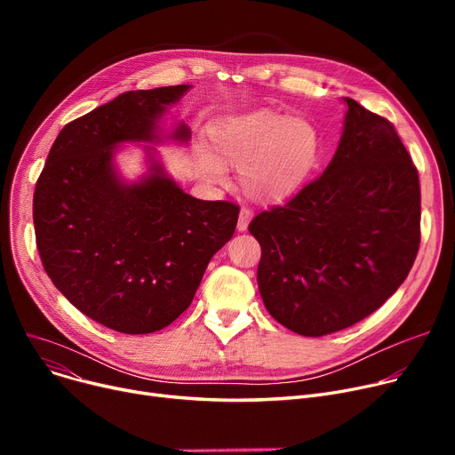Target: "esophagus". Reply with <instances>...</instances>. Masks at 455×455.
<instances>
[{"label":"esophagus","instance_id":"obj_1","mask_svg":"<svg viewBox=\"0 0 455 455\" xmlns=\"http://www.w3.org/2000/svg\"><path fill=\"white\" fill-rule=\"evenodd\" d=\"M252 220V210L249 206H243L242 212H240V218H237V230H247L249 223Z\"/></svg>","mask_w":455,"mask_h":455}]
</instances>
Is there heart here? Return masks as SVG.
<instances>
[{"label": "heart", "instance_id": "1", "mask_svg": "<svg viewBox=\"0 0 455 455\" xmlns=\"http://www.w3.org/2000/svg\"><path fill=\"white\" fill-rule=\"evenodd\" d=\"M197 146L196 170L208 184L227 179V164L242 167V186L264 203L295 196L319 165L321 138L314 124L269 108L223 116Z\"/></svg>", "mask_w": 455, "mask_h": 455}]
</instances>
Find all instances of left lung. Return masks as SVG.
<instances>
[{"instance_id":"8db88e82","label":"left lung","mask_w":455,"mask_h":455,"mask_svg":"<svg viewBox=\"0 0 455 455\" xmlns=\"http://www.w3.org/2000/svg\"><path fill=\"white\" fill-rule=\"evenodd\" d=\"M345 101V129L324 173L249 225L261 247L267 312L307 338L376 312L420 245V182L408 149L387 117Z\"/></svg>"}]
</instances>
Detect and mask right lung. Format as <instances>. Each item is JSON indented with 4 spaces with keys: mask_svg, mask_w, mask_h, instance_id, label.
Here are the masks:
<instances>
[{
    "mask_svg": "<svg viewBox=\"0 0 455 455\" xmlns=\"http://www.w3.org/2000/svg\"><path fill=\"white\" fill-rule=\"evenodd\" d=\"M188 88L125 92L69 122L36 180L35 235L47 276L84 315L122 333L172 324L240 215L235 203L184 194L156 165L131 186L114 173L112 148L155 140L156 119ZM173 138L188 140L189 129Z\"/></svg>",
    "mask_w": 455,
    "mask_h": 455,
    "instance_id": "1",
    "label": "right lung"
}]
</instances>
